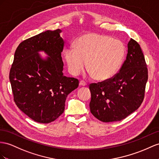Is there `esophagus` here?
Instances as JSON below:
<instances>
[{
  "mask_svg": "<svg viewBox=\"0 0 159 159\" xmlns=\"http://www.w3.org/2000/svg\"><path fill=\"white\" fill-rule=\"evenodd\" d=\"M79 84L80 85V86H83V87L87 86V83L84 80H80V83H79Z\"/></svg>",
  "mask_w": 159,
  "mask_h": 159,
  "instance_id": "obj_1",
  "label": "esophagus"
}]
</instances>
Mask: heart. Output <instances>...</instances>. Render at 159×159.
<instances>
[{"label": "heart", "mask_w": 159, "mask_h": 159, "mask_svg": "<svg viewBox=\"0 0 159 159\" xmlns=\"http://www.w3.org/2000/svg\"><path fill=\"white\" fill-rule=\"evenodd\" d=\"M125 47L119 39L108 35L90 33L76 39L75 47L65 50V58L71 74L77 75L87 66L99 80L111 78L118 72L124 60Z\"/></svg>", "instance_id": "1"}]
</instances>
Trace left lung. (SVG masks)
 Segmentation results:
<instances>
[{"label": "left lung", "mask_w": 159, "mask_h": 159, "mask_svg": "<svg viewBox=\"0 0 159 159\" xmlns=\"http://www.w3.org/2000/svg\"><path fill=\"white\" fill-rule=\"evenodd\" d=\"M148 68L140 45L131 39L119 72L107 80L91 83L92 114L103 122L118 121L139 108L144 98Z\"/></svg>", "instance_id": "8db88e82"}]
</instances>
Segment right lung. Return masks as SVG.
Segmentation results:
<instances>
[{
	"instance_id": "obj_1",
	"label": "right lung",
	"mask_w": 159,
	"mask_h": 159,
	"mask_svg": "<svg viewBox=\"0 0 159 159\" xmlns=\"http://www.w3.org/2000/svg\"><path fill=\"white\" fill-rule=\"evenodd\" d=\"M60 33V29L48 30L23 41L10 70L15 104L38 123H50L62 115L68 95L79 87L78 79L63 75ZM42 50L50 56L46 60L38 54Z\"/></svg>"
}]
</instances>
